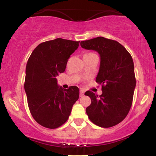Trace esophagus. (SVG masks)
Instances as JSON below:
<instances>
[{
	"instance_id": "1",
	"label": "esophagus",
	"mask_w": 156,
	"mask_h": 156,
	"mask_svg": "<svg viewBox=\"0 0 156 156\" xmlns=\"http://www.w3.org/2000/svg\"><path fill=\"white\" fill-rule=\"evenodd\" d=\"M80 97H82L83 95H84V90L82 89V88H81L80 90Z\"/></svg>"
}]
</instances>
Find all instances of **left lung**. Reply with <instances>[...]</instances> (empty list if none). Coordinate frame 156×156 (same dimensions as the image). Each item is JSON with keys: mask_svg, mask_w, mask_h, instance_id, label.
<instances>
[{"mask_svg": "<svg viewBox=\"0 0 156 156\" xmlns=\"http://www.w3.org/2000/svg\"><path fill=\"white\" fill-rule=\"evenodd\" d=\"M80 44L100 56L96 82L102 85V94L98 96L90 90L85 93L91 100L86 114L98 126H116L126 118L133 103L136 86L133 58L119 42L103 37L81 41Z\"/></svg>", "mask_w": 156, "mask_h": 156, "instance_id": "1", "label": "left lung"}]
</instances>
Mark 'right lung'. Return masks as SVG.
I'll list each match as a JSON object with an SVG mask.
<instances>
[{
  "mask_svg": "<svg viewBox=\"0 0 156 156\" xmlns=\"http://www.w3.org/2000/svg\"><path fill=\"white\" fill-rule=\"evenodd\" d=\"M80 42L56 38L42 42L28 60L24 89L28 108L35 121L44 128L55 129L66 123L79 99L77 86L63 89L57 84L56 76L64 73Z\"/></svg>",
  "mask_w": 156,
  "mask_h": 156,
  "instance_id": "right-lung-1",
  "label": "right lung"
}]
</instances>
